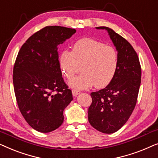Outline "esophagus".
<instances>
[{
    "mask_svg": "<svg viewBox=\"0 0 158 158\" xmlns=\"http://www.w3.org/2000/svg\"><path fill=\"white\" fill-rule=\"evenodd\" d=\"M72 93H73V96H77V95L81 94V91H79V90H77L73 89V90H72Z\"/></svg>",
    "mask_w": 158,
    "mask_h": 158,
    "instance_id": "34e87169",
    "label": "esophagus"
}]
</instances>
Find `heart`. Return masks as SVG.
Returning <instances> with one entry per match:
<instances>
[{
	"label": "heart",
	"instance_id": "heart-1",
	"mask_svg": "<svg viewBox=\"0 0 158 158\" xmlns=\"http://www.w3.org/2000/svg\"><path fill=\"white\" fill-rule=\"evenodd\" d=\"M59 64L62 74L72 79L82 66L83 73L70 82L71 87L85 89L106 86L115 75L118 66L117 52L113 47L90 38H83L73 44L72 51L60 53Z\"/></svg>",
	"mask_w": 158,
	"mask_h": 158
}]
</instances>
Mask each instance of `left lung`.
Listing matches in <instances>:
<instances>
[{"instance_id":"1","label":"left lung","mask_w":158,"mask_h":158,"mask_svg":"<svg viewBox=\"0 0 158 158\" xmlns=\"http://www.w3.org/2000/svg\"><path fill=\"white\" fill-rule=\"evenodd\" d=\"M106 29L116 47L118 66L106 87L90 94L92 103L88 108V121L97 130L105 134L117 131L131 116L141 83V66L132 46L109 27Z\"/></svg>"}]
</instances>
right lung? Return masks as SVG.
<instances>
[{
    "label": "right lung",
    "instance_id": "right-lung-1",
    "mask_svg": "<svg viewBox=\"0 0 158 158\" xmlns=\"http://www.w3.org/2000/svg\"><path fill=\"white\" fill-rule=\"evenodd\" d=\"M75 29L46 27L22 45L14 67V92L19 110L35 130L50 132L61 126L63 111L73 100L59 64L57 46Z\"/></svg>",
    "mask_w": 158,
    "mask_h": 158
}]
</instances>
